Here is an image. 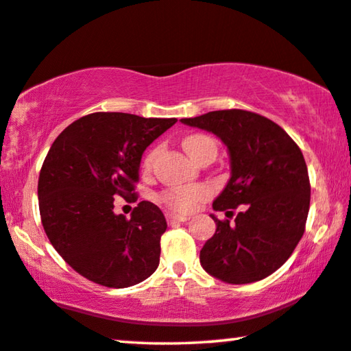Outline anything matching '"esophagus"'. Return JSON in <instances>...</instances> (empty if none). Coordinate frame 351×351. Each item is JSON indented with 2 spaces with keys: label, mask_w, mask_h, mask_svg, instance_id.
I'll list each match as a JSON object with an SVG mask.
<instances>
[{
  "label": "esophagus",
  "mask_w": 351,
  "mask_h": 351,
  "mask_svg": "<svg viewBox=\"0 0 351 351\" xmlns=\"http://www.w3.org/2000/svg\"><path fill=\"white\" fill-rule=\"evenodd\" d=\"M165 218H167V221H168V224H175V223H184V221H188V217H183V215H175V213H167L165 215Z\"/></svg>",
  "instance_id": "34e87169"
}]
</instances>
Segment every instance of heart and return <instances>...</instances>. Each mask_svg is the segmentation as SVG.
<instances>
[{"label": "heart", "instance_id": "b5f03b06", "mask_svg": "<svg viewBox=\"0 0 351 351\" xmlns=\"http://www.w3.org/2000/svg\"><path fill=\"white\" fill-rule=\"evenodd\" d=\"M184 151L194 162H202L205 158H215L218 152V146L213 138L204 133H191L183 138ZM160 154V147H154L144 157L143 168L146 173H151L156 167L157 157ZM208 195V189L205 186H184V188H168L158 195L160 202L175 212H191L195 208L200 200Z\"/></svg>", "mask_w": 351, "mask_h": 351}]
</instances>
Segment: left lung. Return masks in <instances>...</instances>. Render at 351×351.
Listing matches in <instances>:
<instances>
[{"label":"left lung","instance_id":"left-lung-1","mask_svg":"<svg viewBox=\"0 0 351 351\" xmlns=\"http://www.w3.org/2000/svg\"><path fill=\"white\" fill-rule=\"evenodd\" d=\"M181 121L217 134L231 157V178L213 202L228 218L212 215L217 231L200 250V265L230 284L265 279L286 263L305 232L311 186L300 147L278 123L249 110Z\"/></svg>","mask_w":351,"mask_h":351}]
</instances>
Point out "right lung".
Here are the masks:
<instances>
[{
	"label": "right lung",
	"mask_w": 351,
	"mask_h": 351,
	"mask_svg": "<svg viewBox=\"0 0 351 351\" xmlns=\"http://www.w3.org/2000/svg\"><path fill=\"white\" fill-rule=\"evenodd\" d=\"M175 123L95 112L56 138L38 178L41 223L58 254L83 278L123 289L157 269L167 230L162 210L143 200L128 219L114 213V200H136L143 152Z\"/></svg>",
	"instance_id": "add662e5"
}]
</instances>
